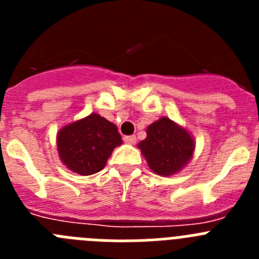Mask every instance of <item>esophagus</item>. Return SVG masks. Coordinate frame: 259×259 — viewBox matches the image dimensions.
Masks as SVG:
<instances>
[{
	"label": "esophagus",
	"mask_w": 259,
	"mask_h": 259,
	"mask_svg": "<svg viewBox=\"0 0 259 259\" xmlns=\"http://www.w3.org/2000/svg\"><path fill=\"white\" fill-rule=\"evenodd\" d=\"M123 140H124L125 144H131V145H134V144H136V136H134V135H132V136H124Z\"/></svg>",
	"instance_id": "esophagus-1"
}]
</instances>
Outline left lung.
I'll use <instances>...</instances> for the list:
<instances>
[{"label": "left lung", "mask_w": 259, "mask_h": 259, "mask_svg": "<svg viewBox=\"0 0 259 259\" xmlns=\"http://www.w3.org/2000/svg\"><path fill=\"white\" fill-rule=\"evenodd\" d=\"M137 148L150 170L157 175L171 176L188 164L194 152V140L184 127L162 116L146 128V139Z\"/></svg>", "instance_id": "left-lung-1"}]
</instances>
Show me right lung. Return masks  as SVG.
<instances>
[{
  "label": "right lung",
  "mask_w": 259,
  "mask_h": 259,
  "mask_svg": "<svg viewBox=\"0 0 259 259\" xmlns=\"http://www.w3.org/2000/svg\"><path fill=\"white\" fill-rule=\"evenodd\" d=\"M122 143L116 125L96 113L63 125L57 134L62 163L84 176L101 171L113 150Z\"/></svg>",
  "instance_id": "right-lung-1"
}]
</instances>
